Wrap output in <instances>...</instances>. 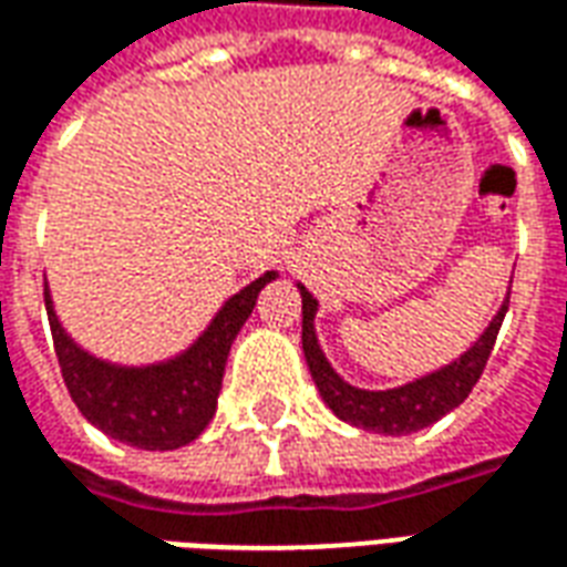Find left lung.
Wrapping results in <instances>:
<instances>
[{
	"label": "left lung",
	"instance_id": "left-lung-1",
	"mask_svg": "<svg viewBox=\"0 0 567 567\" xmlns=\"http://www.w3.org/2000/svg\"><path fill=\"white\" fill-rule=\"evenodd\" d=\"M297 288L303 297V355H307L316 389L324 398V404L333 410V416L343 419L349 425L364 427V431H377V434H413V431L434 425L437 419H443L450 410L462 404L486 368L495 337L501 331V321L511 307V288H507V297L495 312V319L488 321L486 331L480 333V340L464 355L450 361L446 368L427 373V377L406 382V385L385 389V392H370V389L349 385L331 368V361L324 358L319 337H316L319 300L309 295L303 285H297Z\"/></svg>",
	"mask_w": 567,
	"mask_h": 567
}]
</instances>
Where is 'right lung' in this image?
Wrapping results in <instances>:
<instances>
[{
  "mask_svg": "<svg viewBox=\"0 0 567 567\" xmlns=\"http://www.w3.org/2000/svg\"><path fill=\"white\" fill-rule=\"evenodd\" d=\"M279 272L267 270L224 303L209 328L182 355L145 368H124L84 352L56 319L51 291L44 288V309L54 333L63 380L81 416L109 437L151 452L178 450L203 434L218 406L224 364L236 333L258 303L260 288Z\"/></svg>",
  "mask_w": 567,
  "mask_h": 567,
  "instance_id": "right-lung-1",
  "label": "right lung"
}]
</instances>
